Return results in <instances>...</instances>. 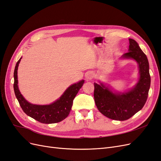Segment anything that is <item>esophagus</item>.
<instances>
[{
    "label": "esophagus",
    "instance_id": "34e87169",
    "mask_svg": "<svg viewBox=\"0 0 161 161\" xmlns=\"http://www.w3.org/2000/svg\"><path fill=\"white\" fill-rule=\"evenodd\" d=\"M94 77V74L92 72H89L86 74V79L87 80H91Z\"/></svg>",
    "mask_w": 161,
    "mask_h": 161
}]
</instances>
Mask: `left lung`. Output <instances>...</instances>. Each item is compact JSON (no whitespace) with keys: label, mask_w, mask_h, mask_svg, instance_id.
<instances>
[{"label":"left lung","mask_w":161,"mask_h":161,"mask_svg":"<svg viewBox=\"0 0 161 161\" xmlns=\"http://www.w3.org/2000/svg\"><path fill=\"white\" fill-rule=\"evenodd\" d=\"M129 42L128 52L120 59H131L138 63L139 78L136 85L124 92H118L100 81L99 84L94 82V99L97 109L107 118L114 120L128 119L142 109L150 86L148 58L134 40L130 38Z\"/></svg>","instance_id":"1"}]
</instances>
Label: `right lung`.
I'll return each instance as SVG.
<instances>
[{"label": "right lung", "instance_id": "right-lung-1", "mask_svg": "<svg viewBox=\"0 0 161 161\" xmlns=\"http://www.w3.org/2000/svg\"><path fill=\"white\" fill-rule=\"evenodd\" d=\"M22 57L17 62L14 70V94L23 111L28 115L42 124H54L64 120L69 115L73 100L83 85L85 80L68 87L59 99L49 105H36L28 102L21 95L18 86L17 70Z\"/></svg>", "mask_w": 161, "mask_h": 161}]
</instances>
